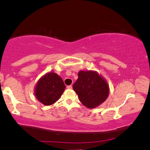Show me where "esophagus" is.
I'll use <instances>...</instances> for the list:
<instances>
[{
    "mask_svg": "<svg viewBox=\"0 0 150 150\" xmlns=\"http://www.w3.org/2000/svg\"><path fill=\"white\" fill-rule=\"evenodd\" d=\"M72 85H68L67 86V88H68V89H72Z\"/></svg>",
    "mask_w": 150,
    "mask_h": 150,
    "instance_id": "34e87169",
    "label": "esophagus"
}]
</instances>
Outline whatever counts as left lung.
Returning <instances> with one entry per match:
<instances>
[{
	"instance_id": "left-lung-1",
	"label": "left lung",
	"mask_w": 150,
	"mask_h": 150,
	"mask_svg": "<svg viewBox=\"0 0 150 150\" xmlns=\"http://www.w3.org/2000/svg\"><path fill=\"white\" fill-rule=\"evenodd\" d=\"M73 88L83 105L94 108L100 105L109 95L110 88L107 81L95 71H80Z\"/></svg>"
}]
</instances>
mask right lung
I'll list each match as a JSON object with an SVG mask.
<instances>
[{"mask_svg":"<svg viewBox=\"0 0 150 150\" xmlns=\"http://www.w3.org/2000/svg\"><path fill=\"white\" fill-rule=\"evenodd\" d=\"M65 88L62 78L57 73L49 72L38 81L34 88V95L43 105L50 106L59 99Z\"/></svg>","mask_w":150,"mask_h":150,"instance_id":"right-lung-1","label":"right lung"}]
</instances>
